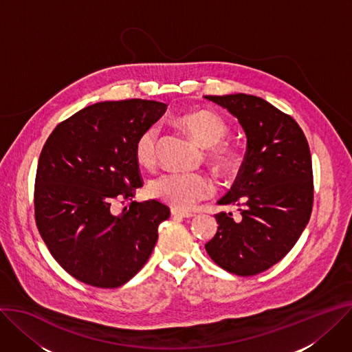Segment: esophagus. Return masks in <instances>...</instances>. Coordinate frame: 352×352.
<instances>
[{"mask_svg":"<svg viewBox=\"0 0 352 352\" xmlns=\"http://www.w3.org/2000/svg\"><path fill=\"white\" fill-rule=\"evenodd\" d=\"M171 214L173 216H178V217H194V213H189V212H181L178 209H171Z\"/></svg>","mask_w":352,"mask_h":352,"instance_id":"esophagus-1","label":"esophagus"}]
</instances>
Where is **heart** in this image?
Listing matches in <instances>:
<instances>
[{
	"label": "heart",
	"mask_w": 352,
	"mask_h": 352,
	"mask_svg": "<svg viewBox=\"0 0 352 352\" xmlns=\"http://www.w3.org/2000/svg\"><path fill=\"white\" fill-rule=\"evenodd\" d=\"M178 123L198 143L208 150L209 163L213 170L223 175H232L240 164V154L236 147L225 143L229 126L219 115L208 111H197L178 118ZM158 143V129L150 126L135 142V158L142 167H151L155 163ZM147 192L175 209H189L198 201L213 194V184L204 174H160L148 182Z\"/></svg>",
	"instance_id": "heart-1"
}]
</instances>
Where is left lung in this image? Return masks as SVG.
<instances>
[{
  "label": "left lung",
  "instance_id": "obj_1",
  "mask_svg": "<svg viewBox=\"0 0 352 352\" xmlns=\"http://www.w3.org/2000/svg\"><path fill=\"white\" fill-rule=\"evenodd\" d=\"M236 116L247 136V151L229 192L217 204L236 206L214 214L217 232L205 244L209 257L240 276L257 275L291 251L313 208L311 155L296 120L260 97L206 95Z\"/></svg>",
  "mask_w": 352,
  "mask_h": 352
}]
</instances>
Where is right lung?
Listing matches in <instances>:
<instances>
[{
	"instance_id": "1",
	"label": "right lung",
	"mask_w": 352,
	"mask_h": 352,
	"mask_svg": "<svg viewBox=\"0 0 352 352\" xmlns=\"http://www.w3.org/2000/svg\"><path fill=\"white\" fill-rule=\"evenodd\" d=\"M166 109L146 100L98 102L58 123L46 140L35 179L36 226L76 279L118 287L147 263L168 206L133 201L113 214L112 204L132 201L143 185L135 142Z\"/></svg>"
}]
</instances>
